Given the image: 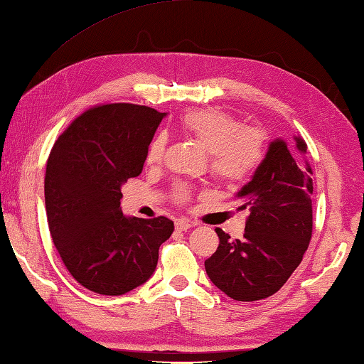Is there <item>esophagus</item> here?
<instances>
[{"label":"esophagus","mask_w":364,"mask_h":364,"mask_svg":"<svg viewBox=\"0 0 364 364\" xmlns=\"http://www.w3.org/2000/svg\"><path fill=\"white\" fill-rule=\"evenodd\" d=\"M193 223H190V221H186V219H177L176 221V229L177 230H188L190 228H193Z\"/></svg>","instance_id":"1"}]
</instances>
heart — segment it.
Segmentation results:
<instances>
[{
  "instance_id": "b5f03b06",
  "label": "heart",
  "mask_w": 364,
  "mask_h": 364,
  "mask_svg": "<svg viewBox=\"0 0 364 364\" xmlns=\"http://www.w3.org/2000/svg\"><path fill=\"white\" fill-rule=\"evenodd\" d=\"M178 126L208 151V168L224 183L237 186L252 178L267 153V136L258 127H242V122L229 112L216 108L187 111ZM166 135L156 134L148 143L146 163L154 164L163 158ZM178 201L188 200V190H176Z\"/></svg>"
}]
</instances>
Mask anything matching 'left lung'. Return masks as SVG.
<instances>
[{"label":"left lung","instance_id":"1","mask_svg":"<svg viewBox=\"0 0 364 364\" xmlns=\"http://www.w3.org/2000/svg\"><path fill=\"white\" fill-rule=\"evenodd\" d=\"M306 143H269L266 159L237 198L248 210L245 234L232 240L216 229L219 247L205 261L211 282L237 301L263 300L287 282L311 240L313 178Z\"/></svg>","mask_w":364,"mask_h":364}]
</instances>
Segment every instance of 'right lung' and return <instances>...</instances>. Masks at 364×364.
Returning <instances> with one entry per match:
<instances>
[{"label": "right lung", "mask_w": 364, "mask_h": 364, "mask_svg": "<svg viewBox=\"0 0 364 364\" xmlns=\"http://www.w3.org/2000/svg\"><path fill=\"white\" fill-rule=\"evenodd\" d=\"M166 112L130 103L101 105L59 135L46 163L45 205L51 238L77 282L100 295H124L156 269L174 223L127 218L122 183L140 176Z\"/></svg>", "instance_id": "right-lung-1"}]
</instances>
